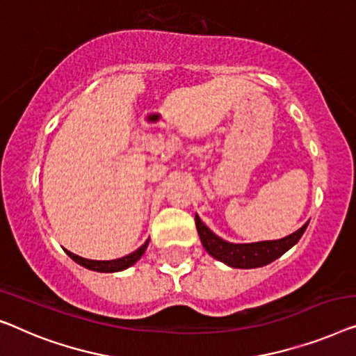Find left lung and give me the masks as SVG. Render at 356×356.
I'll return each mask as SVG.
<instances>
[{"label": "left lung", "mask_w": 356, "mask_h": 356, "mask_svg": "<svg viewBox=\"0 0 356 356\" xmlns=\"http://www.w3.org/2000/svg\"><path fill=\"white\" fill-rule=\"evenodd\" d=\"M195 226H197L202 245L213 258L226 263L230 268L252 269L266 266V264L273 263L274 259L282 257L287 250L292 248L298 242L305 230H307L308 222L284 238L264 240V242L254 243L226 242V240L218 237L216 234L204 226L202 219L198 218V214H195Z\"/></svg>", "instance_id": "8db88e82"}]
</instances>
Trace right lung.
Masks as SVG:
<instances>
[{
	"mask_svg": "<svg viewBox=\"0 0 356 356\" xmlns=\"http://www.w3.org/2000/svg\"><path fill=\"white\" fill-rule=\"evenodd\" d=\"M147 247H148V240L138 250H135V252L127 254V257H122L119 259H109V261H97V259H87V258L79 257V254H74L71 252H67V250H66V252H67L69 257L74 259V261L80 264V266L92 269V271L118 273V271H122V269H127L129 266H132L134 263H137L138 259L142 258V254L145 253Z\"/></svg>",
	"mask_w": 356,
	"mask_h": 356,
	"instance_id": "right-lung-1",
	"label": "right lung"
}]
</instances>
